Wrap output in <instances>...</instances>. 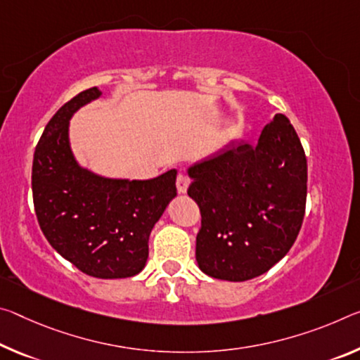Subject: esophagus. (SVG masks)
Listing matches in <instances>:
<instances>
[{"label": "esophagus", "instance_id": "esophagus-1", "mask_svg": "<svg viewBox=\"0 0 360 360\" xmlns=\"http://www.w3.org/2000/svg\"><path fill=\"white\" fill-rule=\"evenodd\" d=\"M191 181L186 174H179L178 179H176V189H178L179 193H186L187 189H189Z\"/></svg>", "mask_w": 360, "mask_h": 360}]
</instances>
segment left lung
<instances>
[{"label": "left lung", "instance_id": "left-lung-1", "mask_svg": "<svg viewBox=\"0 0 360 360\" xmlns=\"http://www.w3.org/2000/svg\"><path fill=\"white\" fill-rule=\"evenodd\" d=\"M202 213L195 258L210 277L243 282L281 261L306 208L307 163L290 120L277 113L256 144L231 141L187 169Z\"/></svg>", "mask_w": 360, "mask_h": 360}]
</instances>
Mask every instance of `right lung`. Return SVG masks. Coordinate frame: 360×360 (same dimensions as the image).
<instances>
[{
  "instance_id": "obj_1",
  "label": "right lung",
  "mask_w": 360,
  "mask_h": 360,
  "mask_svg": "<svg viewBox=\"0 0 360 360\" xmlns=\"http://www.w3.org/2000/svg\"><path fill=\"white\" fill-rule=\"evenodd\" d=\"M102 96L89 88L62 105L39 139L32 191L39 227L57 253L98 278H127L144 269L149 237L176 197V174L115 179L82 167L72 152L73 113Z\"/></svg>"
}]
</instances>
